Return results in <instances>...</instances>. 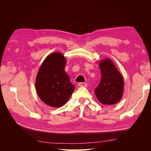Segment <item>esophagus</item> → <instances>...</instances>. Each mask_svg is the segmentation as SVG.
<instances>
[{
    "label": "esophagus",
    "mask_w": 151,
    "mask_h": 151,
    "mask_svg": "<svg viewBox=\"0 0 151 151\" xmlns=\"http://www.w3.org/2000/svg\"><path fill=\"white\" fill-rule=\"evenodd\" d=\"M88 86V84L86 83H79V86L80 87H86Z\"/></svg>",
    "instance_id": "34e87169"
}]
</instances>
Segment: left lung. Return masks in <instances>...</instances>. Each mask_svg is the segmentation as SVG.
<instances>
[{
    "label": "left lung",
    "mask_w": 151,
    "mask_h": 151,
    "mask_svg": "<svg viewBox=\"0 0 151 151\" xmlns=\"http://www.w3.org/2000/svg\"><path fill=\"white\" fill-rule=\"evenodd\" d=\"M101 79L94 93L98 101L106 105L115 104L122 99L124 81L113 61L104 58L99 63Z\"/></svg>",
    "instance_id": "obj_1"
}]
</instances>
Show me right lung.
Segmentation results:
<instances>
[{
	"mask_svg": "<svg viewBox=\"0 0 151 151\" xmlns=\"http://www.w3.org/2000/svg\"><path fill=\"white\" fill-rule=\"evenodd\" d=\"M65 64L62 53L54 52L45 59L36 76L35 87L38 96L51 107L63 106L75 89L65 71Z\"/></svg>",
	"mask_w": 151,
	"mask_h": 151,
	"instance_id": "add662e5",
	"label": "right lung"
}]
</instances>
